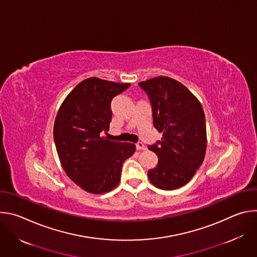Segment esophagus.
<instances>
[{
  "instance_id": "34e87169",
  "label": "esophagus",
  "mask_w": 257,
  "mask_h": 257,
  "mask_svg": "<svg viewBox=\"0 0 257 257\" xmlns=\"http://www.w3.org/2000/svg\"><path fill=\"white\" fill-rule=\"evenodd\" d=\"M136 150L144 151V150H146V148H145V145L142 142H137L136 143Z\"/></svg>"
}]
</instances>
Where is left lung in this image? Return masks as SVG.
<instances>
[{
  "instance_id": "left-lung-1",
  "label": "left lung",
  "mask_w": 257,
  "mask_h": 257,
  "mask_svg": "<svg viewBox=\"0 0 257 257\" xmlns=\"http://www.w3.org/2000/svg\"><path fill=\"white\" fill-rule=\"evenodd\" d=\"M149 95L155 128L163 133L149 145L159 162L148 172L150 181L163 190L184 186L201 166L206 151L205 116L201 103L179 81L160 76L139 82Z\"/></svg>"
}]
</instances>
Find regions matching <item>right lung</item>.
I'll return each instance as SVG.
<instances>
[{"instance_id":"right-lung-1","label":"right lung","mask_w":257,"mask_h":257,"mask_svg":"<svg viewBox=\"0 0 257 257\" xmlns=\"http://www.w3.org/2000/svg\"><path fill=\"white\" fill-rule=\"evenodd\" d=\"M130 83L96 77L81 81L61 104L54 125L57 153L67 176L83 190L101 194L121 180L123 163L135 145L102 136L112 121L111 102Z\"/></svg>"}]
</instances>
